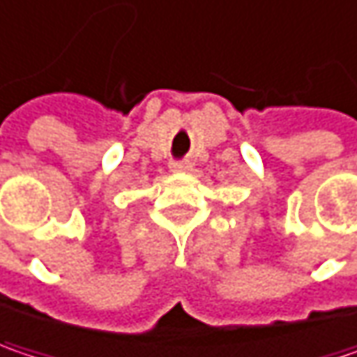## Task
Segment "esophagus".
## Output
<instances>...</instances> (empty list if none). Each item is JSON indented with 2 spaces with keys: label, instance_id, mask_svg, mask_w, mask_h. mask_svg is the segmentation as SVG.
<instances>
[{
  "label": "esophagus",
  "instance_id": "obj_1",
  "mask_svg": "<svg viewBox=\"0 0 357 357\" xmlns=\"http://www.w3.org/2000/svg\"><path fill=\"white\" fill-rule=\"evenodd\" d=\"M192 167V163L188 159H172L169 161V169L172 172H188Z\"/></svg>",
  "mask_w": 357,
  "mask_h": 357
}]
</instances>
